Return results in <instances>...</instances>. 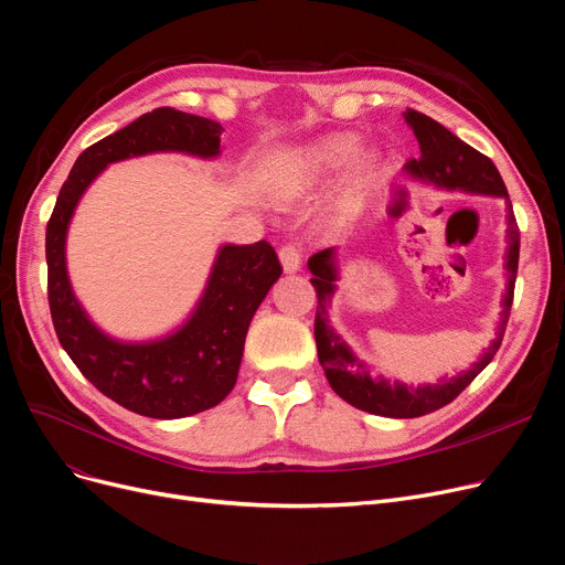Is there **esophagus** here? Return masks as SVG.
I'll return each instance as SVG.
<instances>
[{"instance_id":"34e87169","label":"esophagus","mask_w":565,"mask_h":565,"mask_svg":"<svg viewBox=\"0 0 565 565\" xmlns=\"http://www.w3.org/2000/svg\"><path fill=\"white\" fill-rule=\"evenodd\" d=\"M279 260H281L284 273H288V275L298 273V270H300V265H302L300 249L295 247V245H286V247H281V249H279Z\"/></svg>"}]
</instances>
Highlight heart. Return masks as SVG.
I'll return each mask as SVG.
<instances>
[{
	"label": "heart",
	"mask_w": 565,
	"mask_h": 565,
	"mask_svg": "<svg viewBox=\"0 0 565 565\" xmlns=\"http://www.w3.org/2000/svg\"><path fill=\"white\" fill-rule=\"evenodd\" d=\"M360 135L354 132H339L322 137L313 141L311 146L302 148L300 153H295L288 160V167L281 178V192L284 194H300L307 192L322 181H328L337 171H341L354 153L360 151ZM377 169V156L375 153H364L358 160V167H354V175L348 185V194L343 201V207H348L354 199H358L366 185L373 181Z\"/></svg>",
	"instance_id": "heart-1"
}]
</instances>
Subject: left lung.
<instances>
[{"label":"left lung","instance_id":"1","mask_svg":"<svg viewBox=\"0 0 565 565\" xmlns=\"http://www.w3.org/2000/svg\"><path fill=\"white\" fill-rule=\"evenodd\" d=\"M403 118L412 128L414 137H417L422 151L419 160H409L405 164L409 178L439 190H460L469 194L499 196L507 201V263H503V270H507V290H503L501 298V313L494 339L483 350L481 358L467 371H460L454 377H441L435 384H417V387H412V384H405L401 380L390 382L384 375H371L366 362L358 358V352L332 328L328 309L332 307L341 270L339 249L328 247L309 258V270L313 275L311 284L318 295L313 332L324 377H328L330 387L352 407L392 419L424 417V414L449 405L492 362L494 352L501 345L503 332H507L520 258V231L513 215V205L492 160L481 156L477 148H471L469 143L458 139L454 132L433 121L426 114L407 109L403 111Z\"/></svg>","mask_w":565,"mask_h":565}]
</instances>
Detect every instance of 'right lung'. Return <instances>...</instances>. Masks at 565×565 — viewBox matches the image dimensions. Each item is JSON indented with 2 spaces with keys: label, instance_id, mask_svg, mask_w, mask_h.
I'll return each mask as SVG.
<instances>
[{
  "label": "right lung",
  "instance_id": "right-lung-1",
  "mask_svg": "<svg viewBox=\"0 0 565 565\" xmlns=\"http://www.w3.org/2000/svg\"><path fill=\"white\" fill-rule=\"evenodd\" d=\"M222 132L217 121L171 107L139 116L75 160L47 222V300L58 343L98 392L141 417L183 419L228 396L249 322L281 277L279 258L265 241L222 245L201 298L178 328L158 339L124 341L100 330L77 300L66 263L68 226L84 192L109 164L153 153L215 160Z\"/></svg>",
  "mask_w": 565,
  "mask_h": 565
}]
</instances>
